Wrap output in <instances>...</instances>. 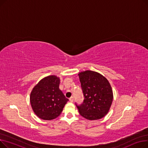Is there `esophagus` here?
Returning <instances> with one entry per match:
<instances>
[{
	"instance_id": "obj_1",
	"label": "esophagus",
	"mask_w": 148,
	"mask_h": 148,
	"mask_svg": "<svg viewBox=\"0 0 148 148\" xmlns=\"http://www.w3.org/2000/svg\"><path fill=\"white\" fill-rule=\"evenodd\" d=\"M69 101H70V102H73V101H74V97L73 96H71V97L69 98Z\"/></svg>"
}]
</instances>
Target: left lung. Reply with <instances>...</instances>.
I'll use <instances>...</instances> for the list:
<instances>
[{
  "label": "left lung",
  "instance_id": "obj_1",
  "mask_svg": "<svg viewBox=\"0 0 148 148\" xmlns=\"http://www.w3.org/2000/svg\"><path fill=\"white\" fill-rule=\"evenodd\" d=\"M84 97L83 103L75 105L80 114L88 120L101 119L107 114L113 101V91L105 77L98 73L85 71L79 74Z\"/></svg>",
  "mask_w": 148,
  "mask_h": 148
}]
</instances>
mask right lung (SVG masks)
<instances>
[{
    "label": "right lung",
    "mask_w": 148,
    "mask_h": 148,
    "mask_svg": "<svg viewBox=\"0 0 148 148\" xmlns=\"http://www.w3.org/2000/svg\"><path fill=\"white\" fill-rule=\"evenodd\" d=\"M60 79L49 75L41 80L33 88L30 102L34 113L43 120H52L59 116L68 99L59 89Z\"/></svg>",
    "instance_id": "add662e5"
}]
</instances>
